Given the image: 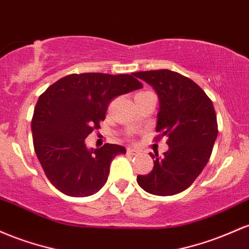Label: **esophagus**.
Listing matches in <instances>:
<instances>
[{
	"instance_id": "obj_1",
	"label": "esophagus",
	"mask_w": 249,
	"mask_h": 249,
	"mask_svg": "<svg viewBox=\"0 0 249 249\" xmlns=\"http://www.w3.org/2000/svg\"><path fill=\"white\" fill-rule=\"evenodd\" d=\"M127 154L128 155H139L140 154V152L138 149H133V148H128L127 149Z\"/></svg>"
}]
</instances>
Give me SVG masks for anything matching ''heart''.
<instances>
[{
  "label": "heart",
  "mask_w": 249,
  "mask_h": 249,
  "mask_svg": "<svg viewBox=\"0 0 249 249\" xmlns=\"http://www.w3.org/2000/svg\"><path fill=\"white\" fill-rule=\"evenodd\" d=\"M142 93H147V91H142ZM142 93H139V94H142Z\"/></svg>",
  "instance_id": "b5f03b06"
}]
</instances>
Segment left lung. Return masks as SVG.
Listing matches in <instances>:
<instances>
[{
    "instance_id": "8db88e82",
    "label": "left lung",
    "mask_w": 249,
    "mask_h": 249,
    "mask_svg": "<svg viewBox=\"0 0 249 249\" xmlns=\"http://www.w3.org/2000/svg\"><path fill=\"white\" fill-rule=\"evenodd\" d=\"M159 95L156 136L166 135L169 148L154 159L153 170L138 175L139 186L159 196H168L188 188L206 167L217 136L216 114L212 100L194 81L168 69L139 71Z\"/></svg>"
}]
</instances>
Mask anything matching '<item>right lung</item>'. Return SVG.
<instances>
[{"instance_id": "right-lung-1", "label": "right lung", "mask_w": 249, "mask_h": 249, "mask_svg": "<svg viewBox=\"0 0 249 249\" xmlns=\"http://www.w3.org/2000/svg\"><path fill=\"white\" fill-rule=\"evenodd\" d=\"M134 76L71 74L40 95L32 119L34 149L46 177L61 193L95 194L107 182L111 160L125 154L124 147L113 143L89 150L85 139L99 129L111 100L143 87Z\"/></svg>"}]
</instances>
